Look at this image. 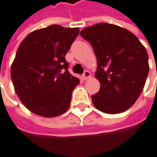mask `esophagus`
Listing matches in <instances>:
<instances>
[{"mask_svg":"<svg viewBox=\"0 0 157 157\" xmlns=\"http://www.w3.org/2000/svg\"><path fill=\"white\" fill-rule=\"evenodd\" d=\"M82 77H83L84 80H87V79H89V78L91 77V72L89 71H85V72L83 73Z\"/></svg>","mask_w":157,"mask_h":157,"instance_id":"34e87169","label":"esophagus"}]
</instances>
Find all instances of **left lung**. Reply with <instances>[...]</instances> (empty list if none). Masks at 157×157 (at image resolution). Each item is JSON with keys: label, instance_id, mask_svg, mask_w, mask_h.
<instances>
[{"label": "left lung", "instance_id": "8db88e82", "mask_svg": "<svg viewBox=\"0 0 157 157\" xmlns=\"http://www.w3.org/2000/svg\"><path fill=\"white\" fill-rule=\"evenodd\" d=\"M81 36L89 42L97 57L95 76L99 91L92 96L100 112L115 114L129 109L140 95L149 72L148 54L129 30L98 23L84 29Z\"/></svg>", "mask_w": 157, "mask_h": 157}]
</instances>
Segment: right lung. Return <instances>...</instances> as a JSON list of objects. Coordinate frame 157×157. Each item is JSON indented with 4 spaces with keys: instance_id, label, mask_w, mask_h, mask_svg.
<instances>
[{
    "instance_id": "obj_1",
    "label": "right lung",
    "mask_w": 157,
    "mask_h": 157,
    "mask_svg": "<svg viewBox=\"0 0 157 157\" xmlns=\"http://www.w3.org/2000/svg\"><path fill=\"white\" fill-rule=\"evenodd\" d=\"M79 34L78 28L51 25L30 32L11 66V79L24 106L44 117L64 113L80 83L69 71L65 56Z\"/></svg>"
}]
</instances>
